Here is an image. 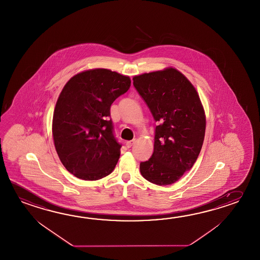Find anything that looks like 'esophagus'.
Listing matches in <instances>:
<instances>
[{"label":"esophagus","mask_w":260,"mask_h":260,"mask_svg":"<svg viewBox=\"0 0 260 260\" xmlns=\"http://www.w3.org/2000/svg\"><path fill=\"white\" fill-rule=\"evenodd\" d=\"M134 143H135V140H132V141H127L126 145H127V148H131Z\"/></svg>","instance_id":"esophagus-1"}]
</instances>
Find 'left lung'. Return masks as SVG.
Masks as SVG:
<instances>
[{"label":"left lung","mask_w":260,"mask_h":260,"mask_svg":"<svg viewBox=\"0 0 260 260\" xmlns=\"http://www.w3.org/2000/svg\"><path fill=\"white\" fill-rule=\"evenodd\" d=\"M133 85L155 122L154 153L141 162L145 180L169 185L190 170L200 154L206 133V116L196 88L177 69L135 76Z\"/></svg>","instance_id":"8db88e82"}]
</instances>
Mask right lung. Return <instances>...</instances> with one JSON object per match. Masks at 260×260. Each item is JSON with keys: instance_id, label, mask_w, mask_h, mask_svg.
I'll return each instance as SVG.
<instances>
[{"instance_id": "add662e5", "label": "right lung", "mask_w": 260, "mask_h": 260, "mask_svg": "<svg viewBox=\"0 0 260 260\" xmlns=\"http://www.w3.org/2000/svg\"><path fill=\"white\" fill-rule=\"evenodd\" d=\"M129 87V77L105 69L83 71L64 85L53 112V143L62 164L77 178L100 180L115 169L121 144L114 135L110 107Z\"/></svg>"}]
</instances>
